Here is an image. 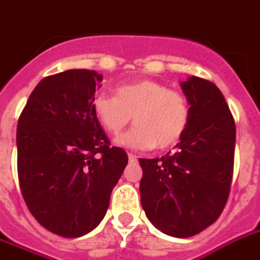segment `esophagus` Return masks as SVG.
<instances>
[{"label": "esophagus", "instance_id": "esophagus-1", "mask_svg": "<svg viewBox=\"0 0 260 260\" xmlns=\"http://www.w3.org/2000/svg\"><path fill=\"white\" fill-rule=\"evenodd\" d=\"M128 159H129V161H132V163H134V161H136L137 160V156L134 155V153H128Z\"/></svg>", "mask_w": 260, "mask_h": 260}]
</instances>
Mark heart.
Returning <instances> with one entry per match:
<instances>
[{"instance_id":"b5f03b06","label":"heart","mask_w":260,"mask_h":260,"mask_svg":"<svg viewBox=\"0 0 260 260\" xmlns=\"http://www.w3.org/2000/svg\"><path fill=\"white\" fill-rule=\"evenodd\" d=\"M92 109L109 134L117 135L132 120L135 128L116 139V144L129 149L174 147L184 136L189 123V103L181 92L161 82L140 80L119 85L112 94H97Z\"/></svg>"}]
</instances>
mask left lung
Instances as JSON below:
<instances>
[{
	"label": "left lung",
	"mask_w": 260,
	"mask_h": 260,
	"mask_svg": "<svg viewBox=\"0 0 260 260\" xmlns=\"http://www.w3.org/2000/svg\"><path fill=\"white\" fill-rule=\"evenodd\" d=\"M189 123L176 151L139 159L140 199L152 224L175 238L202 233L220 216L231 188L235 121L224 96L196 76L180 82Z\"/></svg>",
	"instance_id": "left-lung-1"
}]
</instances>
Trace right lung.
Wrapping results in <instances>:
<instances>
[{"instance_id":"obj_1","label":"right lung","mask_w":260,"mask_h":260,"mask_svg":"<svg viewBox=\"0 0 260 260\" xmlns=\"http://www.w3.org/2000/svg\"><path fill=\"white\" fill-rule=\"evenodd\" d=\"M103 76L71 69L37 84L17 125V170L25 203L42 227L64 238L96 229L128 164L92 109Z\"/></svg>"}]
</instances>
